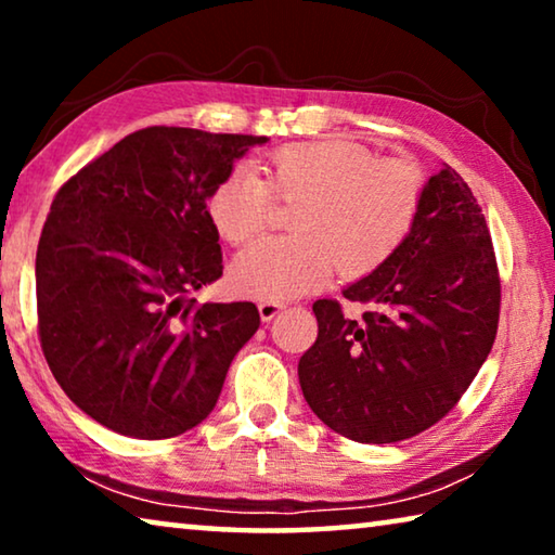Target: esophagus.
Listing matches in <instances>:
<instances>
[{"label": "esophagus", "mask_w": 555, "mask_h": 555, "mask_svg": "<svg viewBox=\"0 0 555 555\" xmlns=\"http://www.w3.org/2000/svg\"><path fill=\"white\" fill-rule=\"evenodd\" d=\"M284 304H281V300H259V315H261V321H274V318L284 311Z\"/></svg>", "instance_id": "34e87169"}]
</instances>
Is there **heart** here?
<instances>
[{"mask_svg":"<svg viewBox=\"0 0 555 555\" xmlns=\"http://www.w3.org/2000/svg\"><path fill=\"white\" fill-rule=\"evenodd\" d=\"M264 178L234 168L212 188L208 215L230 244H247L288 203V237L257 242L232 267L242 296L284 300L333 274L362 279L382 269L416 228L426 176L413 158H379L354 142L279 146L264 158Z\"/></svg>","mask_w":555,"mask_h":555,"instance_id":"1","label":"heart"}]
</instances>
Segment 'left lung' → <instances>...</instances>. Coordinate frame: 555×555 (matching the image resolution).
Wrapping results in <instances>:
<instances>
[{
    "label": "left lung",
    "instance_id": "left-lung-1",
    "mask_svg": "<svg viewBox=\"0 0 555 555\" xmlns=\"http://www.w3.org/2000/svg\"><path fill=\"white\" fill-rule=\"evenodd\" d=\"M364 304H313L318 337L298 362L308 406L357 443H397L453 411L490 354L502 284L477 198L446 166L430 176L416 228L387 264L343 291Z\"/></svg>",
    "mask_w": 555,
    "mask_h": 555
}]
</instances>
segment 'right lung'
Listing matches in <instances>:
<instances>
[{
    "label": "right lung",
    "instance_id": "add662e5",
    "mask_svg": "<svg viewBox=\"0 0 555 555\" xmlns=\"http://www.w3.org/2000/svg\"><path fill=\"white\" fill-rule=\"evenodd\" d=\"M267 137L146 127L65 181L36 249L39 340L75 406L121 436H181L212 411L249 300L198 304L222 276L208 198Z\"/></svg>",
    "mask_w": 555,
    "mask_h": 555
}]
</instances>
